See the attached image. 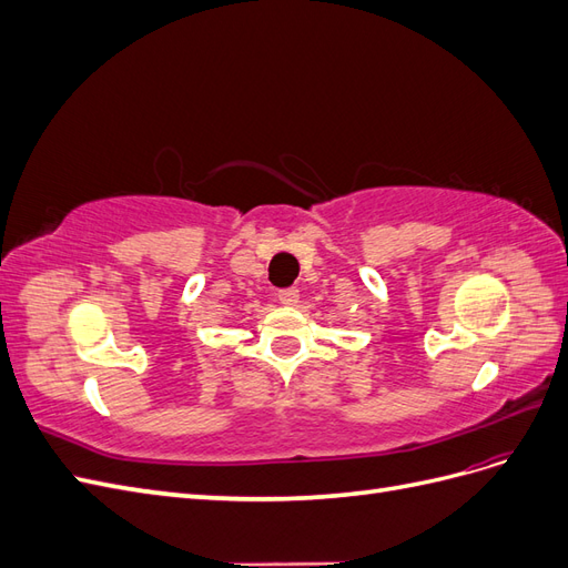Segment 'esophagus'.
Listing matches in <instances>:
<instances>
[{"instance_id":"1","label":"esophagus","mask_w":568,"mask_h":568,"mask_svg":"<svg viewBox=\"0 0 568 568\" xmlns=\"http://www.w3.org/2000/svg\"><path fill=\"white\" fill-rule=\"evenodd\" d=\"M277 298H280V303L282 305H296L298 303V298H301V294H298V288H282L280 294H277Z\"/></svg>"}]
</instances>
